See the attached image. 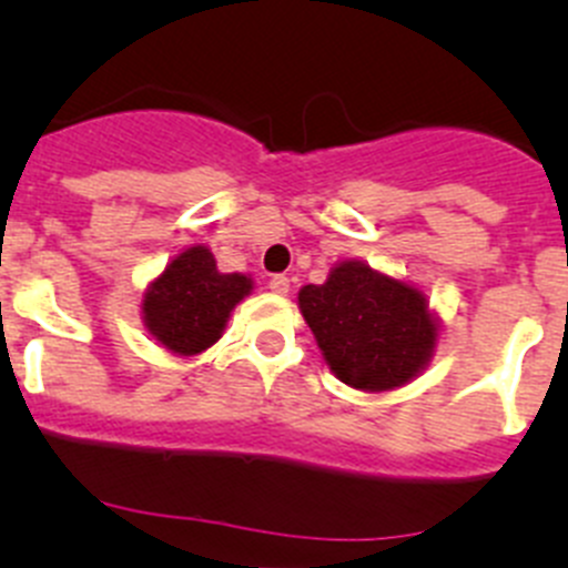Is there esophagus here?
<instances>
[{
    "instance_id": "1",
    "label": "esophagus",
    "mask_w": 568,
    "mask_h": 568,
    "mask_svg": "<svg viewBox=\"0 0 568 568\" xmlns=\"http://www.w3.org/2000/svg\"><path fill=\"white\" fill-rule=\"evenodd\" d=\"M268 288H272V294H288V288H291V280L285 277V274H274L272 280H268Z\"/></svg>"
}]
</instances>
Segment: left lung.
<instances>
[{
    "label": "left lung",
    "mask_w": 568,
    "mask_h": 568,
    "mask_svg": "<svg viewBox=\"0 0 568 568\" xmlns=\"http://www.w3.org/2000/svg\"><path fill=\"white\" fill-rule=\"evenodd\" d=\"M300 311L329 372L349 388H402L436 355L438 316L424 291L363 261L335 263L322 285H305Z\"/></svg>",
    "instance_id": "left-lung-1"
}]
</instances>
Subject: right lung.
<instances>
[{
	"mask_svg": "<svg viewBox=\"0 0 568 568\" xmlns=\"http://www.w3.org/2000/svg\"><path fill=\"white\" fill-rule=\"evenodd\" d=\"M250 291L252 277L219 272L213 252L194 244L146 285L141 318L163 349L183 357L200 355L222 338L230 313Z\"/></svg>",
	"mask_w": 568,
	"mask_h": 568,
	"instance_id": "obj_1",
	"label": "right lung"
}]
</instances>
